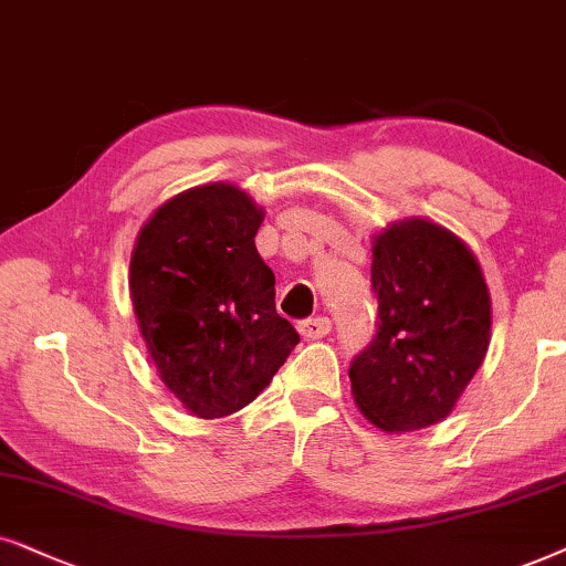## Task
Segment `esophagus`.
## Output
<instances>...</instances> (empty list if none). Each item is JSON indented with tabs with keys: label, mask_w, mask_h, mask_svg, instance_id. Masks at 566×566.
Listing matches in <instances>:
<instances>
[{
	"label": "esophagus",
	"mask_w": 566,
	"mask_h": 566,
	"mask_svg": "<svg viewBox=\"0 0 566 566\" xmlns=\"http://www.w3.org/2000/svg\"><path fill=\"white\" fill-rule=\"evenodd\" d=\"M300 334H303V338H311V342H315V338H323L331 331V321L328 318H307L297 326Z\"/></svg>",
	"instance_id": "obj_1"
}]
</instances>
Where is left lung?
<instances>
[{"mask_svg": "<svg viewBox=\"0 0 566 566\" xmlns=\"http://www.w3.org/2000/svg\"><path fill=\"white\" fill-rule=\"evenodd\" d=\"M380 326L352 361V396L382 432H413L450 417L492 342V297L479 259L424 217L373 238Z\"/></svg>", "mask_w": 566, "mask_h": 566, "instance_id": "obj_1", "label": "left lung"}]
</instances>
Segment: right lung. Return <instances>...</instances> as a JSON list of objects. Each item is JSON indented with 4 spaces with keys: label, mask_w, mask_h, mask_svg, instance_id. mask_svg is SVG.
I'll return each instance as SVG.
<instances>
[{
    "label": "right lung",
    "mask_w": 566,
    "mask_h": 566,
    "mask_svg": "<svg viewBox=\"0 0 566 566\" xmlns=\"http://www.w3.org/2000/svg\"><path fill=\"white\" fill-rule=\"evenodd\" d=\"M263 207L235 184L180 191L134 240L129 292L165 388L199 419L230 417L269 386L300 336L276 313L255 251Z\"/></svg>",
    "instance_id": "add662e5"
}]
</instances>
